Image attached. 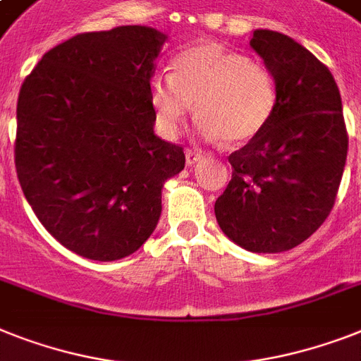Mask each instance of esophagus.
<instances>
[{
    "label": "esophagus",
    "instance_id": "esophagus-1",
    "mask_svg": "<svg viewBox=\"0 0 361 361\" xmlns=\"http://www.w3.org/2000/svg\"><path fill=\"white\" fill-rule=\"evenodd\" d=\"M202 157H204V155H202V152L195 150V148H187V150H185L187 165H195V163H198V161H200Z\"/></svg>",
    "mask_w": 361,
    "mask_h": 361
}]
</instances>
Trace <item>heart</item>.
Returning <instances> with one entry per match:
<instances>
[{"instance_id": "obj_1", "label": "heart", "mask_w": 361, "mask_h": 361, "mask_svg": "<svg viewBox=\"0 0 361 361\" xmlns=\"http://www.w3.org/2000/svg\"><path fill=\"white\" fill-rule=\"evenodd\" d=\"M155 124L174 139L195 104L196 130L207 140L231 145L252 140L271 124L278 105V85L263 63L219 42H202L174 59V74L150 83Z\"/></svg>"}]
</instances>
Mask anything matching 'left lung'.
<instances>
[{"label": "left lung", "instance_id": "8db88e82", "mask_svg": "<svg viewBox=\"0 0 361 361\" xmlns=\"http://www.w3.org/2000/svg\"><path fill=\"white\" fill-rule=\"evenodd\" d=\"M250 46L278 85L271 124L230 154L216 222L239 247L286 252L330 215L347 161L341 96L326 64L287 35L257 29Z\"/></svg>", "mask_w": 361, "mask_h": 361}]
</instances>
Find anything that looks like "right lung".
<instances>
[{
    "instance_id": "obj_1",
    "label": "right lung",
    "mask_w": 361,
    "mask_h": 361,
    "mask_svg": "<svg viewBox=\"0 0 361 361\" xmlns=\"http://www.w3.org/2000/svg\"><path fill=\"white\" fill-rule=\"evenodd\" d=\"M165 35L145 25L81 33L51 48L22 83L14 165L42 226L96 262L139 250L161 189L185 154L154 133L150 79Z\"/></svg>"
}]
</instances>
